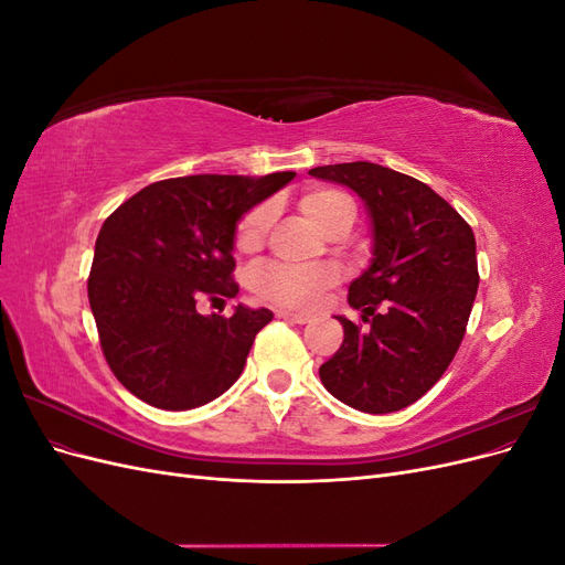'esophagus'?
Segmentation results:
<instances>
[{"label": "esophagus", "mask_w": 565, "mask_h": 565, "mask_svg": "<svg viewBox=\"0 0 565 565\" xmlns=\"http://www.w3.org/2000/svg\"><path fill=\"white\" fill-rule=\"evenodd\" d=\"M278 316H280V318H285V320H292V322H299V324H306V322H309V320H311L309 316H301V313H292V311H278Z\"/></svg>", "instance_id": "obj_1"}]
</instances>
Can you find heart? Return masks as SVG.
<instances>
[{
  "mask_svg": "<svg viewBox=\"0 0 565 565\" xmlns=\"http://www.w3.org/2000/svg\"><path fill=\"white\" fill-rule=\"evenodd\" d=\"M299 210L303 216L311 221L320 231L328 228L334 218L351 214L355 216V204L349 195L339 191H328V188H318V191L303 193L299 200ZM273 221L270 204H259L252 212H247L241 224L235 228V247L241 252L259 249L266 241V233ZM337 280V273L332 268H301L292 264H264L252 273V287L264 299L276 301L287 309H313L318 303L320 292L328 285Z\"/></svg>",
  "mask_w": 565,
  "mask_h": 565,
  "instance_id": "1",
  "label": "heart"
}]
</instances>
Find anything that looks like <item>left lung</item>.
Here are the masks:
<instances>
[{
  "label": "left lung",
  "instance_id": "left-lung-1",
  "mask_svg": "<svg viewBox=\"0 0 565 565\" xmlns=\"http://www.w3.org/2000/svg\"><path fill=\"white\" fill-rule=\"evenodd\" d=\"M316 179L347 185L365 202L372 262L349 285L344 341L320 382L370 415L419 401L448 370L465 339L478 289L473 231L429 185L372 162L316 167Z\"/></svg>",
  "mask_w": 565,
  "mask_h": 565
}]
</instances>
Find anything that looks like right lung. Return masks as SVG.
<instances>
[{"mask_svg":"<svg viewBox=\"0 0 565 565\" xmlns=\"http://www.w3.org/2000/svg\"><path fill=\"white\" fill-rule=\"evenodd\" d=\"M297 174H198L146 185L104 221L89 306L106 361L127 391L160 409H193L243 374L268 309L202 316L204 299L237 295L235 228Z\"/></svg>","mask_w":565,"mask_h":565,"instance_id":"right-lung-1","label":"right lung"}]
</instances>
